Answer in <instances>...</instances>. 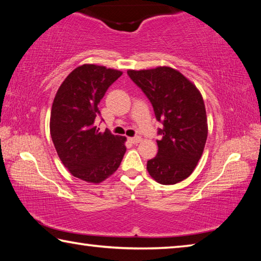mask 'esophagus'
<instances>
[{
    "mask_svg": "<svg viewBox=\"0 0 261 261\" xmlns=\"http://www.w3.org/2000/svg\"><path fill=\"white\" fill-rule=\"evenodd\" d=\"M129 141L132 144H138L140 141V137H131V138H129Z\"/></svg>",
    "mask_w": 261,
    "mask_h": 261,
    "instance_id": "1",
    "label": "esophagus"
}]
</instances>
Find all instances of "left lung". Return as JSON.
Wrapping results in <instances>:
<instances>
[{
  "mask_svg": "<svg viewBox=\"0 0 261 261\" xmlns=\"http://www.w3.org/2000/svg\"><path fill=\"white\" fill-rule=\"evenodd\" d=\"M131 78L153 106L161 136L158 154L147 161L148 174L158 183L176 184L192 174L204 151L207 118L204 100L182 73L168 67L129 70Z\"/></svg>",
  "mask_w": 261,
  "mask_h": 261,
  "instance_id": "8db88e82",
  "label": "left lung"
}]
</instances>
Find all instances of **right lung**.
<instances>
[{
  "label": "right lung",
  "instance_id": "1",
  "mask_svg": "<svg viewBox=\"0 0 261 261\" xmlns=\"http://www.w3.org/2000/svg\"><path fill=\"white\" fill-rule=\"evenodd\" d=\"M121 76L118 70L84 64L65 78L53 102L50 136L56 152L74 177L88 183L113 175L126 151L125 137L108 130L101 134L95 126L100 100Z\"/></svg>",
  "mask_w": 261,
  "mask_h": 261
}]
</instances>
